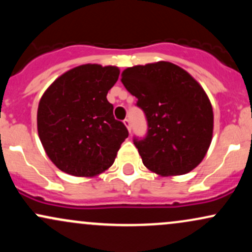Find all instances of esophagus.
I'll list each match as a JSON object with an SVG mask.
<instances>
[{"instance_id":"34e87169","label":"esophagus","mask_w":252,"mask_h":252,"mask_svg":"<svg viewBox=\"0 0 252 252\" xmlns=\"http://www.w3.org/2000/svg\"><path fill=\"white\" fill-rule=\"evenodd\" d=\"M124 124H126V129L129 130V132L131 131V122H130V120H124Z\"/></svg>"}]
</instances>
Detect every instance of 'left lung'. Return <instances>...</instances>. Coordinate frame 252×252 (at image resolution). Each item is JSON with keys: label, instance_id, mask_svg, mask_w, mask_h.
<instances>
[{"label": "left lung", "instance_id": "1", "mask_svg": "<svg viewBox=\"0 0 252 252\" xmlns=\"http://www.w3.org/2000/svg\"><path fill=\"white\" fill-rule=\"evenodd\" d=\"M121 80L148 122L146 137L134 138L144 166L161 176L194 169L213 134L212 105L200 84L168 62L128 67Z\"/></svg>", "mask_w": 252, "mask_h": 252}]
</instances>
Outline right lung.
Listing matches in <instances>:
<instances>
[{
	"label": "right lung",
	"instance_id": "add662e5",
	"mask_svg": "<svg viewBox=\"0 0 252 252\" xmlns=\"http://www.w3.org/2000/svg\"><path fill=\"white\" fill-rule=\"evenodd\" d=\"M118 76L116 66L85 63L57 78L42 94L37 134L46 154L63 172L91 178L114 163L129 135L106 99Z\"/></svg>",
	"mask_w": 252,
	"mask_h": 252
}]
</instances>
